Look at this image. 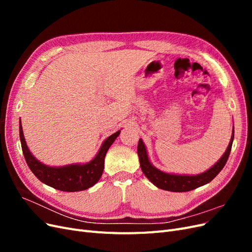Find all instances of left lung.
I'll list each match as a JSON object with an SVG mask.
<instances>
[{"mask_svg": "<svg viewBox=\"0 0 252 252\" xmlns=\"http://www.w3.org/2000/svg\"><path fill=\"white\" fill-rule=\"evenodd\" d=\"M233 138H234V129L232 130L230 143L228 145V147L223 157L220 158L210 169L197 175L170 174V173H166L157 169L156 167L152 166V164L149 162L146 148H145L143 141L140 139L138 144V155L140 158L141 169L143 173L146 175L147 179L158 188L167 190V191H173V192L190 191V190L195 189L197 187L203 186L205 184H207V183L211 182L219 174V172L224 168V166L228 159V157L230 155Z\"/></svg>", "mask_w": 252, "mask_h": 252, "instance_id": "1", "label": "left lung"}]
</instances>
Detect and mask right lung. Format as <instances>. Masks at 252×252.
Segmentation results:
<instances>
[{"label": "right lung", "mask_w": 252, "mask_h": 252, "mask_svg": "<svg viewBox=\"0 0 252 252\" xmlns=\"http://www.w3.org/2000/svg\"><path fill=\"white\" fill-rule=\"evenodd\" d=\"M121 130L111 134L102 144L95 158L87 164H72L63 167H49L42 164L29 151L26 141L23 134V129L20 121V140L23 155L30 170L44 184L58 190L67 192H74L85 190L94 186L102 177L104 170V159L106 152L118 138Z\"/></svg>", "instance_id": "add662e5"}]
</instances>
